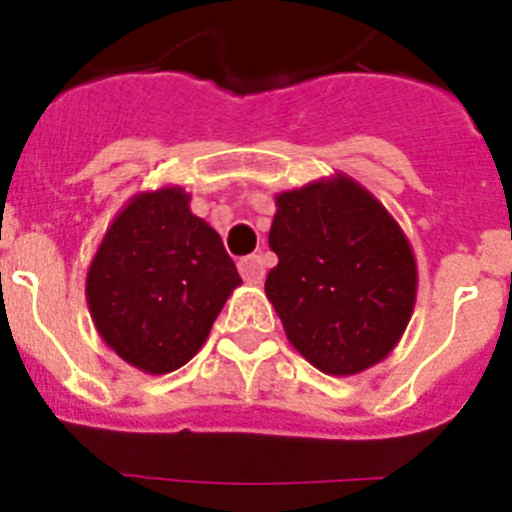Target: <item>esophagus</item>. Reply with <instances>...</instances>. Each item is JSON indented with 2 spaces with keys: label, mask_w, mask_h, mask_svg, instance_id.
<instances>
[{
  "label": "esophagus",
  "mask_w": 512,
  "mask_h": 512,
  "mask_svg": "<svg viewBox=\"0 0 512 512\" xmlns=\"http://www.w3.org/2000/svg\"><path fill=\"white\" fill-rule=\"evenodd\" d=\"M238 271H241V277L246 279L248 284H261L266 277L264 259H261V256H256V253L238 261Z\"/></svg>",
  "instance_id": "1"
}]
</instances>
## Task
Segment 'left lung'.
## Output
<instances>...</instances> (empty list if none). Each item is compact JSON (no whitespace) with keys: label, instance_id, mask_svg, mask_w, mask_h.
<instances>
[{"label":"left lung","instance_id":"left-lung-1","mask_svg":"<svg viewBox=\"0 0 512 512\" xmlns=\"http://www.w3.org/2000/svg\"><path fill=\"white\" fill-rule=\"evenodd\" d=\"M266 297L289 343L333 377L390 354L410 323L418 269L395 217L351 176L277 194Z\"/></svg>","mask_w":512,"mask_h":512}]
</instances>
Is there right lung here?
Returning a JSON list of instances; mask_svg holds the SVG:
<instances>
[{
  "instance_id": "1",
  "label": "right lung",
  "mask_w": 512,
  "mask_h": 512,
  "mask_svg": "<svg viewBox=\"0 0 512 512\" xmlns=\"http://www.w3.org/2000/svg\"><path fill=\"white\" fill-rule=\"evenodd\" d=\"M241 284L220 235L182 187L135 194L104 233L87 274L99 336L130 366L169 374L210 336Z\"/></svg>"
}]
</instances>
